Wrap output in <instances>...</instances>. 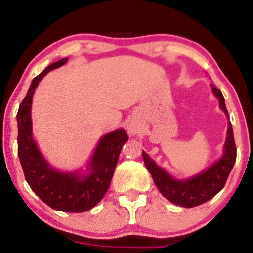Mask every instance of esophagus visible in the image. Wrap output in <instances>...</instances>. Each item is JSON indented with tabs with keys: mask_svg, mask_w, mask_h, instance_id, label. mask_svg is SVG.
<instances>
[{
	"mask_svg": "<svg viewBox=\"0 0 253 253\" xmlns=\"http://www.w3.org/2000/svg\"><path fill=\"white\" fill-rule=\"evenodd\" d=\"M127 129H128V132L131 134H137V133H138V131H139L138 126H137L136 124H129L128 126H127Z\"/></svg>",
	"mask_w": 253,
	"mask_h": 253,
	"instance_id": "esophagus-1",
	"label": "esophagus"
}]
</instances>
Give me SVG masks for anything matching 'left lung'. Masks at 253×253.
Wrapping results in <instances>:
<instances>
[{"label": "left lung", "mask_w": 253, "mask_h": 253, "mask_svg": "<svg viewBox=\"0 0 253 253\" xmlns=\"http://www.w3.org/2000/svg\"><path fill=\"white\" fill-rule=\"evenodd\" d=\"M213 93L219 99V105L221 110L229 117L228 110L225 106V100L219 89L211 85ZM143 159L147 167L148 171L152 175L158 190L163 196L171 203L185 207V208H192V207L200 206L206 203L211 198H213L221 188L225 186L229 174L233 169L236 160V145L234 141L233 127L231 122L229 121L228 126V137H226L225 144H224V155L209 167L206 171L187 178V180H176L171 175L168 174L164 169L158 167L147 153L143 152Z\"/></svg>", "instance_id": "8db88e82"}]
</instances>
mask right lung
<instances>
[{
    "instance_id": "right-lung-1",
    "label": "right lung",
    "mask_w": 253,
    "mask_h": 253,
    "mask_svg": "<svg viewBox=\"0 0 253 253\" xmlns=\"http://www.w3.org/2000/svg\"><path fill=\"white\" fill-rule=\"evenodd\" d=\"M65 57L47 66L32 82L27 96L23 99L17 114L18 155L25 180L35 195L48 207L68 213H82L98 205L110 186L122 145L128 136L125 129H117L101 137L90 163L89 174L60 172L51 168L33 139L32 110L33 94L44 76L67 62Z\"/></svg>"
}]
</instances>
